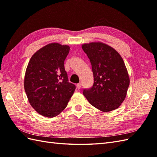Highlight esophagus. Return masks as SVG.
Listing matches in <instances>:
<instances>
[{
    "label": "esophagus",
    "instance_id": "obj_1",
    "mask_svg": "<svg viewBox=\"0 0 157 157\" xmlns=\"http://www.w3.org/2000/svg\"><path fill=\"white\" fill-rule=\"evenodd\" d=\"M77 88H78V90H79V89H80L81 88V86H82V84H81V83H78V84H77Z\"/></svg>",
    "mask_w": 157,
    "mask_h": 157
}]
</instances>
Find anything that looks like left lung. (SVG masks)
Returning <instances> with one entry per match:
<instances>
[{
  "label": "left lung",
  "mask_w": 157,
  "mask_h": 157,
  "mask_svg": "<svg viewBox=\"0 0 157 157\" xmlns=\"http://www.w3.org/2000/svg\"><path fill=\"white\" fill-rule=\"evenodd\" d=\"M92 65L94 84L83 90L90 104L103 112L117 109L124 101L129 85L125 63L119 53L102 42L82 46Z\"/></svg>",
  "instance_id": "obj_1"
}]
</instances>
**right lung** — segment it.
Returning <instances> with one entry per match:
<instances>
[{"label":"right lung","instance_id":"1","mask_svg":"<svg viewBox=\"0 0 157 157\" xmlns=\"http://www.w3.org/2000/svg\"><path fill=\"white\" fill-rule=\"evenodd\" d=\"M69 49L58 43L46 45L33 55L26 69L24 88L29 104L46 117L62 112L75 90L64 67Z\"/></svg>","mask_w":157,"mask_h":157}]
</instances>
